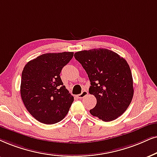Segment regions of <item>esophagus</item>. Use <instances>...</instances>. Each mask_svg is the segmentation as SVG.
<instances>
[{"instance_id": "1", "label": "esophagus", "mask_w": 157, "mask_h": 157, "mask_svg": "<svg viewBox=\"0 0 157 157\" xmlns=\"http://www.w3.org/2000/svg\"><path fill=\"white\" fill-rule=\"evenodd\" d=\"M88 94V91H87V90H83V91H82V93H81L80 94L77 95V97H78L79 98H83L85 96H86Z\"/></svg>"}]
</instances>
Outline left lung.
<instances>
[{"label": "left lung", "mask_w": 157, "mask_h": 157, "mask_svg": "<svg viewBox=\"0 0 157 157\" xmlns=\"http://www.w3.org/2000/svg\"><path fill=\"white\" fill-rule=\"evenodd\" d=\"M75 58L86 71L90 82L89 93L97 100L90 114L104 122L116 120L127 110L133 97V81L128 62L106 48L78 51Z\"/></svg>", "instance_id": "1"}]
</instances>
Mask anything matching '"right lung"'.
<instances>
[{"label": "right lung", "mask_w": 157, "mask_h": 157, "mask_svg": "<svg viewBox=\"0 0 157 157\" xmlns=\"http://www.w3.org/2000/svg\"><path fill=\"white\" fill-rule=\"evenodd\" d=\"M73 55V52L45 53L24 67L21 99L29 114L40 122L51 124L60 122L74 101L60 77L61 69Z\"/></svg>", "instance_id": "1"}]
</instances>
